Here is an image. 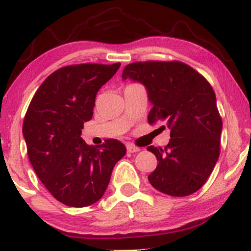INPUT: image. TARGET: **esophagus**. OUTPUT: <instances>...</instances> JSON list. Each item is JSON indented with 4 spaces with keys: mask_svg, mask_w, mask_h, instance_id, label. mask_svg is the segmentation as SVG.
<instances>
[{
    "mask_svg": "<svg viewBox=\"0 0 251 251\" xmlns=\"http://www.w3.org/2000/svg\"><path fill=\"white\" fill-rule=\"evenodd\" d=\"M139 150H141V149H139L138 146H135V145H132V144L126 145V151H128L129 153H135V152H138Z\"/></svg>",
    "mask_w": 251,
    "mask_h": 251,
    "instance_id": "esophagus-1",
    "label": "esophagus"
}]
</instances>
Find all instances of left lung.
I'll use <instances>...</instances> for the list:
<instances>
[{
    "instance_id": "1",
    "label": "left lung",
    "mask_w": 251,
    "mask_h": 251,
    "mask_svg": "<svg viewBox=\"0 0 251 251\" xmlns=\"http://www.w3.org/2000/svg\"><path fill=\"white\" fill-rule=\"evenodd\" d=\"M122 78L144 84L153 105L148 116L150 125L161 123L171 129L164 149L148 148L159 161L149 175L150 183L169 196L196 193L220 154L223 121L212 86L180 61L135 62L123 69Z\"/></svg>"
}]
</instances>
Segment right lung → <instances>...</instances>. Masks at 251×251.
<instances>
[{
    "mask_svg": "<svg viewBox=\"0 0 251 251\" xmlns=\"http://www.w3.org/2000/svg\"><path fill=\"white\" fill-rule=\"evenodd\" d=\"M121 63H83L50 75L32 98L23 122L27 154L39 180L58 201L74 207L96 203L126 149L118 139L94 148L80 137L93 115L97 92Z\"/></svg>",
    "mask_w": 251,
    "mask_h": 251,
    "instance_id": "1",
    "label": "right lung"
}]
</instances>
